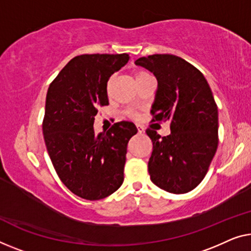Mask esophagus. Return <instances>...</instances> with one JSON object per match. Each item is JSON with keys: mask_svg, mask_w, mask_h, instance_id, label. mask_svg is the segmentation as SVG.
I'll return each mask as SVG.
<instances>
[{"mask_svg": "<svg viewBox=\"0 0 251 251\" xmlns=\"http://www.w3.org/2000/svg\"><path fill=\"white\" fill-rule=\"evenodd\" d=\"M136 127H137V132H138V134H142V133H144V127L143 126H141V125H136Z\"/></svg>", "mask_w": 251, "mask_h": 251, "instance_id": "34e87169", "label": "esophagus"}]
</instances>
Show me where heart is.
Masks as SVG:
<instances>
[{"instance_id":"b5f03b06","label":"heart","mask_w":251,"mask_h":251,"mask_svg":"<svg viewBox=\"0 0 251 251\" xmlns=\"http://www.w3.org/2000/svg\"><path fill=\"white\" fill-rule=\"evenodd\" d=\"M147 75H150V74L147 73V72H144V71H136V72H135L136 81L140 80V78H142V77L147 76ZM113 82H114V76H111L107 82V92H110L111 87H113Z\"/></svg>"}]
</instances>
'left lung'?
Wrapping results in <instances>:
<instances>
[{
	"instance_id": "left-lung-1",
	"label": "left lung",
	"mask_w": 251,
	"mask_h": 251,
	"mask_svg": "<svg viewBox=\"0 0 251 251\" xmlns=\"http://www.w3.org/2000/svg\"><path fill=\"white\" fill-rule=\"evenodd\" d=\"M135 64L158 81L153 121L170 123L167 136L147 130L153 143L150 178L166 192L188 193L203 180L218 149L219 113L212 90L203 74L178 56L154 54Z\"/></svg>"
}]
</instances>
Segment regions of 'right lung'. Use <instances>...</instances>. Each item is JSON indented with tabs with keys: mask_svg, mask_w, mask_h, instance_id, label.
<instances>
[{
	"mask_svg": "<svg viewBox=\"0 0 251 251\" xmlns=\"http://www.w3.org/2000/svg\"><path fill=\"white\" fill-rule=\"evenodd\" d=\"M128 54H84L67 63L48 88L43 134L51 163L76 196L98 201L124 181L127 144L137 133L130 122L95 133L99 107L107 106V82Z\"/></svg>",
	"mask_w": 251,
	"mask_h": 251,
	"instance_id": "obj_1",
	"label": "right lung"
}]
</instances>
